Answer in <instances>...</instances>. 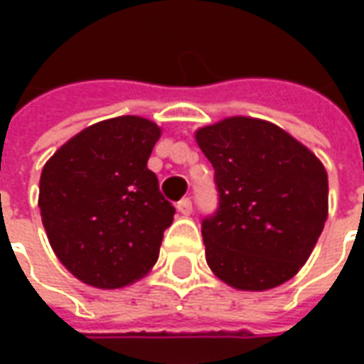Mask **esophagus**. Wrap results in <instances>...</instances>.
I'll return each instance as SVG.
<instances>
[{
    "label": "esophagus",
    "instance_id": "34e87169",
    "mask_svg": "<svg viewBox=\"0 0 364 364\" xmlns=\"http://www.w3.org/2000/svg\"><path fill=\"white\" fill-rule=\"evenodd\" d=\"M177 210H179L183 216H189V214L193 213V200H191L189 197L181 198V200L177 203Z\"/></svg>",
    "mask_w": 364,
    "mask_h": 364
}]
</instances>
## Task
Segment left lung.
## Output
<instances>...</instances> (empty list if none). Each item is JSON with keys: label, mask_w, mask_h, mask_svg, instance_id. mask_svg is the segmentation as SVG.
Listing matches in <instances>:
<instances>
[{"label": "left lung", "mask_w": 364, "mask_h": 364, "mask_svg": "<svg viewBox=\"0 0 364 364\" xmlns=\"http://www.w3.org/2000/svg\"><path fill=\"white\" fill-rule=\"evenodd\" d=\"M218 206L203 218L206 263L240 290L287 282L328 218V173L312 151L267 120L232 117L200 128Z\"/></svg>", "instance_id": "1"}]
</instances>
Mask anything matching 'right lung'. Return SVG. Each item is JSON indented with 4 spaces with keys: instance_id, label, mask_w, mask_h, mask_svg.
Instances as JSON below:
<instances>
[{
    "instance_id": "add662e5",
    "label": "right lung",
    "mask_w": 364,
    "mask_h": 364,
    "mask_svg": "<svg viewBox=\"0 0 364 364\" xmlns=\"http://www.w3.org/2000/svg\"><path fill=\"white\" fill-rule=\"evenodd\" d=\"M159 134L140 117L103 120L44 166L38 206L46 236L62 265L91 287H127L158 261L175 214L146 167Z\"/></svg>"
}]
</instances>
